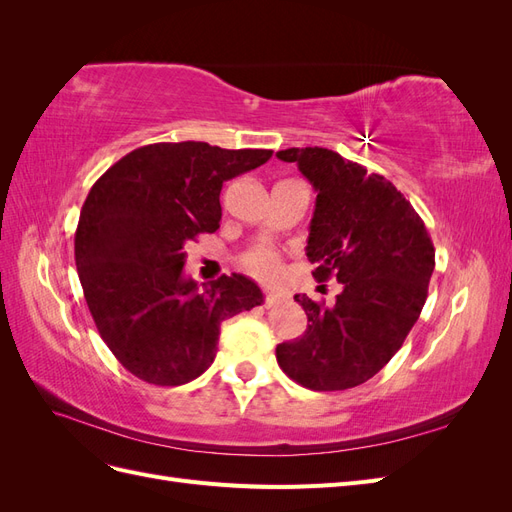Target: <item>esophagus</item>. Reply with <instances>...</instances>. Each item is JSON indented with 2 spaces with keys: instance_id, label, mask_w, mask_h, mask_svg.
Masks as SVG:
<instances>
[{
  "instance_id": "34e87169",
  "label": "esophagus",
  "mask_w": 512,
  "mask_h": 512,
  "mask_svg": "<svg viewBox=\"0 0 512 512\" xmlns=\"http://www.w3.org/2000/svg\"><path fill=\"white\" fill-rule=\"evenodd\" d=\"M286 299L288 297H286L284 292H265V307H275V305H280Z\"/></svg>"
}]
</instances>
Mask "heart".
Segmentation results:
<instances>
[{
    "instance_id": "1",
    "label": "heart",
    "mask_w": 512,
    "mask_h": 512,
    "mask_svg": "<svg viewBox=\"0 0 512 512\" xmlns=\"http://www.w3.org/2000/svg\"><path fill=\"white\" fill-rule=\"evenodd\" d=\"M239 267L260 282H273L282 273V260L271 245H256L241 254Z\"/></svg>"
}]
</instances>
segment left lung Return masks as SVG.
<instances>
[{"mask_svg": "<svg viewBox=\"0 0 512 512\" xmlns=\"http://www.w3.org/2000/svg\"><path fill=\"white\" fill-rule=\"evenodd\" d=\"M314 185L307 258L318 282L337 277L333 305L294 294L307 331L275 348L284 374L312 391L374 378L421 316L436 250L410 200L382 175L322 147L277 151Z\"/></svg>", "mask_w": 512, "mask_h": 512, "instance_id": "left-lung-1", "label": "left lung"}]
</instances>
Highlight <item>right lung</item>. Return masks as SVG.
Segmentation results:
<instances>
[{
    "label": "right lung",
    "mask_w": 512,
    "mask_h": 512,
    "mask_svg": "<svg viewBox=\"0 0 512 512\" xmlns=\"http://www.w3.org/2000/svg\"><path fill=\"white\" fill-rule=\"evenodd\" d=\"M271 149L156 143L130 151L89 190L74 260L104 344L132 376L158 386L198 378L215 359L220 324L262 303L232 273L203 284L183 275V245L220 228L224 181Z\"/></svg>",
    "instance_id": "obj_1"
}]
</instances>
